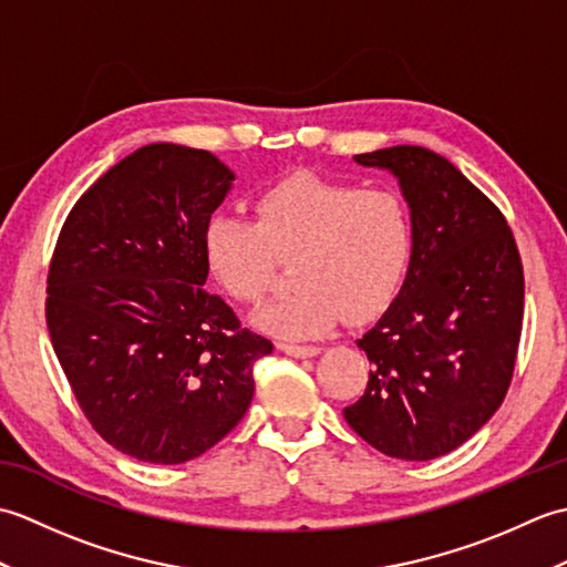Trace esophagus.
Wrapping results in <instances>:
<instances>
[{"mask_svg": "<svg viewBox=\"0 0 567 567\" xmlns=\"http://www.w3.org/2000/svg\"><path fill=\"white\" fill-rule=\"evenodd\" d=\"M282 353L292 355V358H315L319 353L317 346H297V343H277Z\"/></svg>", "mask_w": 567, "mask_h": 567, "instance_id": "1", "label": "esophagus"}]
</instances>
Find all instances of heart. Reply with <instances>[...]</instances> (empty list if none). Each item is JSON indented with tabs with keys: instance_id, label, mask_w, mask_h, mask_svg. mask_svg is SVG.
<instances>
[{
	"instance_id": "heart-1",
	"label": "heart",
	"mask_w": 567,
	"mask_h": 567,
	"mask_svg": "<svg viewBox=\"0 0 567 567\" xmlns=\"http://www.w3.org/2000/svg\"><path fill=\"white\" fill-rule=\"evenodd\" d=\"M256 221L216 214L202 248L214 280L252 305L290 262L295 290L262 307L260 329L317 339L346 317L368 321L392 305L412 268L416 226L400 189L355 187L295 173L258 192Z\"/></svg>"
}]
</instances>
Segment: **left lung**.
<instances>
[{"instance_id": "obj_1", "label": "left lung", "mask_w": 567, "mask_h": 567, "mask_svg": "<svg viewBox=\"0 0 567 567\" xmlns=\"http://www.w3.org/2000/svg\"><path fill=\"white\" fill-rule=\"evenodd\" d=\"M353 158L400 179L416 244L400 295L358 339L372 372L343 416L380 453L431 461L483 429L509 390L522 258L502 212L443 155L394 146Z\"/></svg>"}]
</instances>
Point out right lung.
<instances>
[{"instance_id": "right-lung-1", "label": "right lung", "mask_w": 567, "mask_h": 567, "mask_svg": "<svg viewBox=\"0 0 567 567\" xmlns=\"http://www.w3.org/2000/svg\"><path fill=\"white\" fill-rule=\"evenodd\" d=\"M234 183L209 151L151 143L70 209L48 270L45 321L72 394L136 461L209 451L252 400L272 343L204 290L202 236Z\"/></svg>"}]
</instances>
